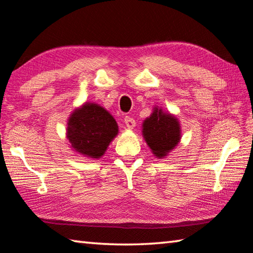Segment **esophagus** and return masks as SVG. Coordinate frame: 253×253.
Instances as JSON below:
<instances>
[{"instance_id":"34e87169","label":"esophagus","mask_w":253,"mask_h":253,"mask_svg":"<svg viewBox=\"0 0 253 253\" xmlns=\"http://www.w3.org/2000/svg\"><path fill=\"white\" fill-rule=\"evenodd\" d=\"M124 122H125V125L126 127L128 128V129H133V128L136 126V123L135 120L131 118V117H125V119H124Z\"/></svg>"}]
</instances>
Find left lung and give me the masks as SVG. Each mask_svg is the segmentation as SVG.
Masks as SVG:
<instances>
[{
  "label": "left lung",
  "mask_w": 253,
  "mask_h": 253,
  "mask_svg": "<svg viewBox=\"0 0 253 253\" xmlns=\"http://www.w3.org/2000/svg\"><path fill=\"white\" fill-rule=\"evenodd\" d=\"M142 135L156 159H164L181 141V126L174 115L154 107L142 124Z\"/></svg>",
  "instance_id": "left-lung-1"
}]
</instances>
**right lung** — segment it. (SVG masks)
I'll return each mask as SVG.
<instances>
[{
    "instance_id": "right-lung-1",
    "label": "right lung",
    "mask_w": 253,
    "mask_h": 253,
    "mask_svg": "<svg viewBox=\"0 0 253 253\" xmlns=\"http://www.w3.org/2000/svg\"><path fill=\"white\" fill-rule=\"evenodd\" d=\"M117 135V122L98 103H83L67 119L66 138L71 148L84 158H101Z\"/></svg>"
}]
</instances>
